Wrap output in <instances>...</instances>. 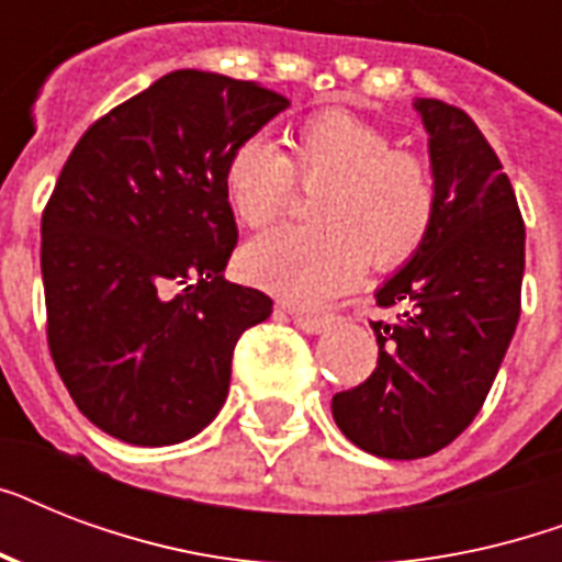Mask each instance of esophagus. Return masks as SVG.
<instances>
[{"mask_svg": "<svg viewBox=\"0 0 562 562\" xmlns=\"http://www.w3.org/2000/svg\"><path fill=\"white\" fill-rule=\"evenodd\" d=\"M291 317H294V324L303 329V333L308 335H321L326 333L329 326L335 324V317L329 315H308V312H291Z\"/></svg>", "mask_w": 562, "mask_h": 562, "instance_id": "obj_1", "label": "esophagus"}]
</instances>
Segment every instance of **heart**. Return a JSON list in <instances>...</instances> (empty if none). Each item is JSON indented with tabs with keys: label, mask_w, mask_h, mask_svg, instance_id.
I'll return each mask as SVG.
<instances>
[{
	"label": "heart",
	"mask_w": 562,
	"mask_h": 562,
	"mask_svg": "<svg viewBox=\"0 0 562 562\" xmlns=\"http://www.w3.org/2000/svg\"><path fill=\"white\" fill-rule=\"evenodd\" d=\"M291 157L265 136H247L224 162V194L245 227H268L289 206L291 171L315 201L317 227H280L241 250L254 285L297 306H324L364 277L405 265L437 218V180L414 154L361 119L324 110L291 134Z\"/></svg>",
	"instance_id": "obj_1"
}]
</instances>
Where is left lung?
<instances>
[{"label":"left lung","mask_w":562,"mask_h":562,"mask_svg":"<svg viewBox=\"0 0 562 562\" xmlns=\"http://www.w3.org/2000/svg\"><path fill=\"white\" fill-rule=\"evenodd\" d=\"M428 134L437 218L391 280L375 321L379 361L368 382L333 396L344 437L364 452L414 461L440 452L487 400L519 324L525 224L510 180L475 122L437 99H414Z\"/></svg>","instance_id":"obj_1"}]
</instances>
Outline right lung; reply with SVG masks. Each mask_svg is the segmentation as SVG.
Returning <instances> with one entry per match:
<instances>
[{
    "mask_svg": "<svg viewBox=\"0 0 562 562\" xmlns=\"http://www.w3.org/2000/svg\"><path fill=\"white\" fill-rule=\"evenodd\" d=\"M285 108L254 81L178 69L69 154L40 229L48 350L110 437L183 443L227 400L236 341L273 303L224 280L238 229L221 175Z\"/></svg>",
    "mask_w": 562,
    "mask_h": 562,
    "instance_id": "right-lung-1",
    "label": "right lung"
}]
</instances>
